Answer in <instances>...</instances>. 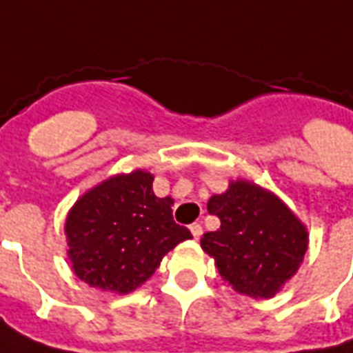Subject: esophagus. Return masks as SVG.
I'll return each instance as SVG.
<instances>
[{"instance_id": "obj_1", "label": "esophagus", "mask_w": 353, "mask_h": 353, "mask_svg": "<svg viewBox=\"0 0 353 353\" xmlns=\"http://www.w3.org/2000/svg\"><path fill=\"white\" fill-rule=\"evenodd\" d=\"M189 229H191L192 236L196 238V240H199V238L202 236V232H204V230H202V225H200V223H192Z\"/></svg>"}]
</instances>
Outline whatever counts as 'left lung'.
Returning <instances> with one entry per match:
<instances>
[{
	"mask_svg": "<svg viewBox=\"0 0 353 353\" xmlns=\"http://www.w3.org/2000/svg\"><path fill=\"white\" fill-rule=\"evenodd\" d=\"M208 212L221 227L200 245L215 259L221 278L238 293L274 296L296 272L308 248V232L278 196L250 181L230 183L214 194Z\"/></svg>",
	"mask_w": 353,
	"mask_h": 353,
	"instance_id": "left-lung-1",
	"label": "left lung"
}]
</instances>
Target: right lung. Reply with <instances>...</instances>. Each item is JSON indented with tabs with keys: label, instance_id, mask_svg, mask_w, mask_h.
Instances as JSON below:
<instances>
[{
	"label": "right lung",
	"instance_id": "add662e5",
	"mask_svg": "<svg viewBox=\"0 0 353 353\" xmlns=\"http://www.w3.org/2000/svg\"><path fill=\"white\" fill-rule=\"evenodd\" d=\"M174 200L153 192V176L136 170L83 194L65 219L73 272L90 288L130 293L191 230L172 217Z\"/></svg>",
	"mask_w": 353,
	"mask_h": 353
}]
</instances>
